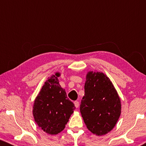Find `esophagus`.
I'll return each instance as SVG.
<instances>
[{
  "mask_svg": "<svg viewBox=\"0 0 146 146\" xmlns=\"http://www.w3.org/2000/svg\"><path fill=\"white\" fill-rule=\"evenodd\" d=\"M74 106H75V107L76 108H78L79 107V102H78V101H75L74 102Z\"/></svg>",
  "mask_w": 146,
  "mask_h": 146,
  "instance_id": "obj_1",
  "label": "esophagus"
}]
</instances>
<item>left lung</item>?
Returning a JSON list of instances; mask_svg holds the SVG:
<instances>
[{"instance_id":"1","label":"left lung","mask_w":146,"mask_h":146,"mask_svg":"<svg viewBox=\"0 0 146 146\" xmlns=\"http://www.w3.org/2000/svg\"><path fill=\"white\" fill-rule=\"evenodd\" d=\"M80 110L87 128L94 134L105 135L114 127L121 114V102L106 75L88 72Z\"/></svg>"}]
</instances>
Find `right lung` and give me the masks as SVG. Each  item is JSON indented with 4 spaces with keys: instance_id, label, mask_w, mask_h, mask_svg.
Returning a JSON list of instances; mask_svg holds the SVG:
<instances>
[{
    "instance_id": "1",
    "label": "right lung",
    "mask_w": 146,
    "mask_h": 146,
    "mask_svg": "<svg viewBox=\"0 0 146 146\" xmlns=\"http://www.w3.org/2000/svg\"><path fill=\"white\" fill-rule=\"evenodd\" d=\"M56 72L45 82L33 106V113L36 123L44 132L56 135L64 129L76 108L67 98L65 90L59 84Z\"/></svg>"
}]
</instances>
